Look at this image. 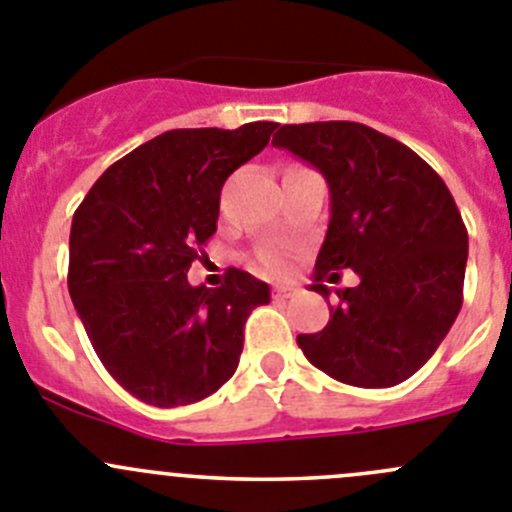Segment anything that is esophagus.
Wrapping results in <instances>:
<instances>
[{
    "label": "esophagus",
    "mask_w": 512,
    "mask_h": 512,
    "mask_svg": "<svg viewBox=\"0 0 512 512\" xmlns=\"http://www.w3.org/2000/svg\"><path fill=\"white\" fill-rule=\"evenodd\" d=\"M295 293V288H290V285H278V288L272 290V295H275V298L278 300H285V298H290V295Z\"/></svg>",
    "instance_id": "obj_1"
}]
</instances>
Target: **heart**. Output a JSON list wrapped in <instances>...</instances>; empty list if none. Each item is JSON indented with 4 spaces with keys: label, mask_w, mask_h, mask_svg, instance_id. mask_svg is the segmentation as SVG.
Segmentation results:
<instances>
[{
    "label": "heart",
    "mask_w": 512,
    "mask_h": 512,
    "mask_svg": "<svg viewBox=\"0 0 512 512\" xmlns=\"http://www.w3.org/2000/svg\"><path fill=\"white\" fill-rule=\"evenodd\" d=\"M255 267L260 272H265V275L278 278V275H285V272H288V255H285V250H280V247H267V250H262L260 255H257Z\"/></svg>",
    "instance_id": "obj_1"
}]
</instances>
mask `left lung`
I'll return each instance as SVG.
<instances>
[{
  "instance_id": "8db88e82",
  "label": "left lung",
  "mask_w": 512,
  "mask_h": 512,
  "mask_svg": "<svg viewBox=\"0 0 512 512\" xmlns=\"http://www.w3.org/2000/svg\"><path fill=\"white\" fill-rule=\"evenodd\" d=\"M272 143L321 171L331 222L310 288L351 267L361 283L336 290L331 321L300 333L315 369L384 389L427 364L462 308L467 229L450 189L412 148L364 123L280 126Z\"/></svg>"
}]
</instances>
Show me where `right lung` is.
<instances>
[{
  "mask_svg": "<svg viewBox=\"0 0 512 512\" xmlns=\"http://www.w3.org/2000/svg\"><path fill=\"white\" fill-rule=\"evenodd\" d=\"M272 121L176 128L103 171L70 227L68 290L108 374L151 407H184L237 371L247 315L270 288L229 267L194 288L191 262L217 232L219 194L257 156Z\"/></svg>",
  "mask_w": 512,
  "mask_h": 512,
  "instance_id": "add662e5",
  "label": "right lung"
}]
</instances>
